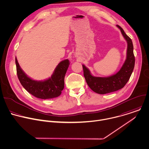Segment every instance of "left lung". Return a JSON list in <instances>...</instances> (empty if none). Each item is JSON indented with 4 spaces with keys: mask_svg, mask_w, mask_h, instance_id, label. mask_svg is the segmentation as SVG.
<instances>
[{
    "mask_svg": "<svg viewBox=\"0 0 149 149\" xmlns=\"http://www.w3.org/2000/svg\"><path fill=\"white\" fill-rule=\"evenodd\" d=\"M116 26L120 29L127 44L126 59L119 72L109 77H95L91 74L88 68L84 65H82L84 76L88 86L93 91L98 94H105L122 88L129 80L134 69L135 59L132 40L119 26L116 25Z\"/></svg>",
    "mask_w": 149,
    "mask_h": 149,
    "instance_id": "obj_1",
    "label": "left lung"
}]
</instances>
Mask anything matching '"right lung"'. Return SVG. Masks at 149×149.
I'll list each match as a JSON object with an SVG mask.
<instances>
[{"instance_id":"1","label":"right lung","mask_w":149,"mask_h":149,"mask_svg":"<svg viewBox=\"0 0 149 149\" xmlns=\"http://www.w3.org/2000/svg\"><path fill=\"white\" fill-rule=\"evenodd\" d=\"M69 61H61L55 68L51 77L44 81H37L27 76L20 68L16 58L17 74L23 87L34 97L50 99L59 96L64 88L65 74L69 66Z\"/></svg>"}]
</instances>
